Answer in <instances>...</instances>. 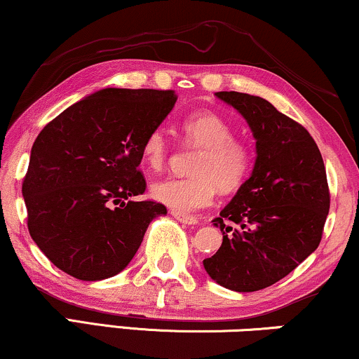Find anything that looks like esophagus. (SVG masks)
Segmentation results:
<instances>
[{"instance_id": "34e87169", "label": "esophagus", "mask_w": 359, "mask_h": 359, "mask_svg": "<svg viewBox=\"0 0 359 359\" xmlns=\"http://www.w3.org/2000/svg\"><path fill=\"white\" fill-rule=\"evenodd\" d=\"M171 214H173L175 219H178L180 222H183V224H186V225H196V224H198V219L193 217V215L178 214V212H175V210H173V212H171Z\"/></svg>"}]
</instances>
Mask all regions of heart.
<instances>
[{
    "label": "heart",
    "instance_id": "b5f03b06",
    "mask_svg": "<svg viewBox=\"0 0 359 359\" xmlns=\"http://www.w3.org/2000/svg\"><path fill=\"white\" fill-rule=\"evenodd\" d=\"M184 140L201 149L191 178H168L151 184L150 194L178 214L208 208L215 188L224 193L237 189L247 180L253 165L248 144L233 139V127L214 112H196L181 126ZM170 154V144L161 129L151 130L142 145V155L151 170H160Z\"/></svg>",
    "mask_w": 359,
    "mask_h": 359
}]
</instances>
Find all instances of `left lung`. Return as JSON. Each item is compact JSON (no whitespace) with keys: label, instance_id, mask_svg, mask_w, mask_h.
<instances>
[{"label":"left lung","instance_id":"left-lung-1","mask_svg":"<svg viewBox=\"0 0 359 359\" xmlns=\"http://www.w3.org/2000/svg\"><path fill=\"white\" fill-rule=\"evenodd\" d=\"M215 96L248 122L257 158L250 178L212 220L224 238L203 264L220 286L253 292L287 276L317 250L330 209L325 165L311 134L271 102L237 91Z\"/></svg>","mask_w":359,"mask_h":359}]
</instances>
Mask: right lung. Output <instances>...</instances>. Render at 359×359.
Wrapping results in <instances>:
<instances>
[{
    "label": "right lung",
    "mask_w": 359,
    "mask_h": 359,
    "mask_svg": "<svg viewBox=\"0 0 359 359\" xmlns=\"http://www.w3.org/2000/svg\"><path fill=\"white\" fill-rule=\"evenodd\" d=\"M175 91L106 88L67 107L37 135L22 183L29 233L81 281L121 273L149 224L166 214L147 188L142 145L173 109Z\"/></svg>",
    "instance_id": "add662e5"
}]
</instances>
